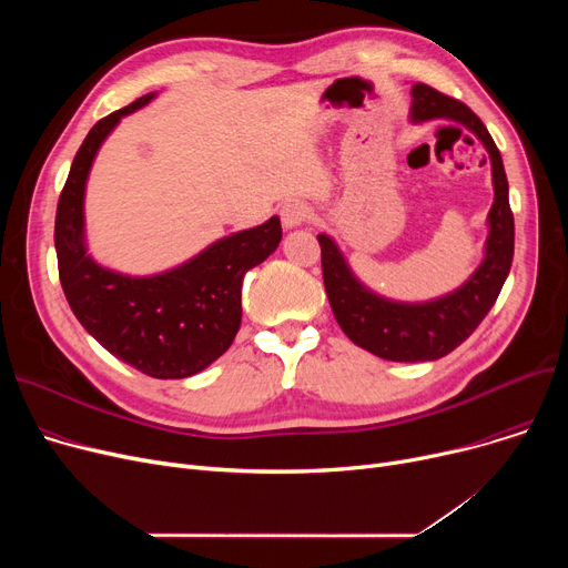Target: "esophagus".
<instances>
[{
    "label": "esophagus",
    "mask_w": 568,
    "mask_h": 568,
    "mask_svg": "<svg viewBox=\"0 0 568 568\" xmlns=\"http://www.w3.org/2000/svg\"><path fill=\"white\" fill-rule=\"evenodd\" d=\"M311 219V209H308V204H304V202H287V204H283V209H281V221H283V227L285 230H292V227H300V225H304L306 221Z\"/></svg>",
    "instance_id": "esophagus-1"
}]
</instances>
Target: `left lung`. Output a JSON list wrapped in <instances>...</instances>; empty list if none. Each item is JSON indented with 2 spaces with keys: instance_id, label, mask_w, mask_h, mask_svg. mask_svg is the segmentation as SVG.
I'll list each match as a JSON object with an SVG mask.
<instances>
[{
  "instance_id": "1",
  "label": "left lung",
  "mask_w": 568,
  "mask_h": 568,
  "mask_svg": "<svg viewBox=\"0 0 568 568\" xmlns=\"http://www.w3.org/2000/svg\"><path fill=\"white\" fill-rule=\"evenodd\" d=\"M409 116L414 124L439 116L452 119L484 142L490 156L495 191L488 212L484 262L458 290L430 302L407 304L386 300L356 278L329 234H317V242L322 248L324 290L345 336L382 359L414 364L435 362L454 352L488 315L511 268L514 214L499 149L479 116L465 103L444 97L422 82L412 87Z\"/></svg>"
}]
</instances>
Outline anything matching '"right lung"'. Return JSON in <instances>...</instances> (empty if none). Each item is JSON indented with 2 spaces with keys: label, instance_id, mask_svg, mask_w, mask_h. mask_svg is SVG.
Returning <instances> with one entry per match:
<instances>
[{
  "label": "right lung",
  "instance_id": "obj_1",
  "mask_svg": "<svg viewBox=\"0 0 568 568\" xmlns=\"http://www.w3.org/2000/svg\"><path fill=\"white\" fill-rule=\"evenodd\" d=\"M156 92L108 114L87 133L57 204L54 248L67 302L84 329L124 364L182 379L214 364L242 326V283L281 244V219L234 232L154 276H126L87 253L84 189L103 140Z\"/></svg>",
  "mask_w": 568,
  "mask_h": 568
}]
</instances>
